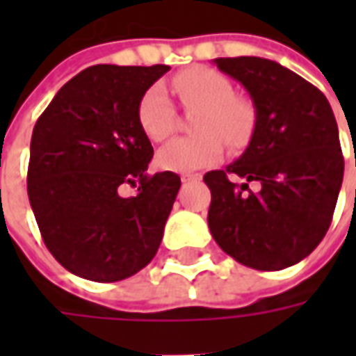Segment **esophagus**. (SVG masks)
Instances as JSON below:
<instances>
[{
  "instance_id": "esophagus-1",
  "label": "esophagus",
  "mask_w": 356,
  "mask_h": 356,
  "mask_svg": "<svg viewBox=\"0 0 356 356\" xmlns=\"http://www.w3.org/2000/svg\"><path fill=\"white\" fill-rule=\"evenodd\" d=\"M198 179H200L198 173H185V175H181V181H183V183H188V181H198Z\"/></svg>"
}]
</instances>
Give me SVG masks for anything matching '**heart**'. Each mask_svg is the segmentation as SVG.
<instances>
[{
    "label": "heart",
    "instance_id": "1",
    "mask_svg": "<svg viewBox=\"0 0 356 356\" xmlns=\"http://www.w3.org/2000/svg\"><path fill=\"white\" fill-rule=\"evenodd\" d=\"M183 106L198 114L193 122L196 137L171 140L158 152L160 168L191 173L216 165L225 154L223 140L232 148H244L255 129L254 104L234 95L231 80L213 68H191L173 80ZM139 124L148 139L162 143L175 131L177 114L168 91L152 86L139 104Z\"/></svg>",
    "mask_w": 356,
    "mask_h": 356
}]
</instances>
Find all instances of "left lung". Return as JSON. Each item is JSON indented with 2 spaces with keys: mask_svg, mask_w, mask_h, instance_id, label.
Listing matches in <instances>:
<instances>
[{
  "mask_svg": "<svg viewBox=\"0 0 356 356\" xmlns=\"http://www.w3.org/2000/svg\"><path fill=\"white\" fill-rule=\"evenodd\" d=\"M255 106L246 152L204 175L211 191L208 225L225 254L257 270L291 267L321 244L343 181L337 124L321 89L275 60L216 58ZM245 179L242 186L228 175ZM250 182H257L255 193Z\"/></svg>",
  "mask_w": 356,
  "mask_h": 356,
  "instance_id": "left-lung-1",
  "label": "left lung"
}]
</instances>
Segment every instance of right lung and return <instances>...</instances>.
Wrapping results in <instances>:
<instances>
[{"label":"right lung","instance_id":"add662e5","mask_svg":"<svg viewBox=\"0 0 356 356\" xmlns=\"http://www.w3.org/2000/svg\"><path fill=\"white\" fill-rule=\"evenodd\" d=\"M170 66L97 65L58 89L30 143L28 198L42 238L66 270L118 282L160 248L181 179L148 175L152 145L139 124L143 95ZM138 186L124 199L119 188Z\"/></svg>","mask_w":356,"mask_h":356}]
</instances>
